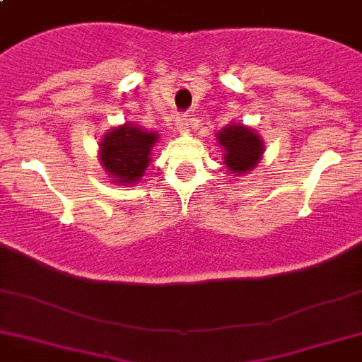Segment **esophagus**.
Listing matches in <instances>:
<instances>
[{
    "label": "esophagus",
    "instance_id": "1",
    "mask_svg": "<svg viewBox=\"0 0 362 362\" xmlns=\"http://www.w3.org/2000/svg\"><path fill=\"white\" fill-rule=\"evenodd\" d=\"M192 127V124H189V118H187L186 115H178L176 116V129L180 131H187Z\"/></svg>",
    "mask_w": 362,
    "mask_h": 362
}]
</instances>
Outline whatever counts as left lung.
I'll return each mask as SVG.
<instances>
[{"mask_svg": "<svg viewBox=\"0 0 362 362\" xmlns=\"http://www.w3.org/2000/svg\"><path fill=\"white\" fill-rule=\"evenodd\" d=\"M218 141L226 148V165L235 175H244L252 170L263 153L261 136L242 125H229L220 131Z\"/></svg>", "mask_w": 362, "mask_h": 362, "instance_id": "obj_1", "label": "left lung"}]
</instances>
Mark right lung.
I'll use <instances>...</instances> for the list:
<instances>
[{
	"label": "right lung",
	"instance_id": "right-lung-1",
	"mask_svg": "<svg viewBox=\"0 0 362 362\" xmlns=\"http://www.w3.org/2000/svg\"><path fill=\"white\" fill-rule=\"evenodd\" d=\"M158 135L125 124L105 135L101 141V163L110 178L133 184L144 175L150 163V150Z\"/></svg>",
	"mask_w": 362,
	"mask_h": 362
}]
</instances>
